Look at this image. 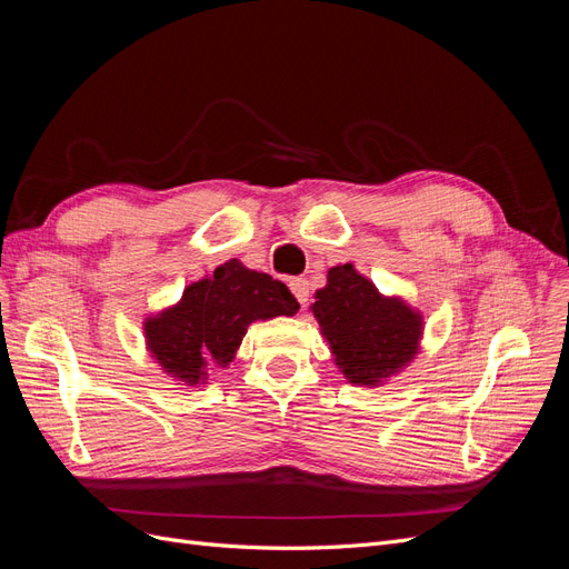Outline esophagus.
Instances as JSON below:
<instances>
[{
	"mask_svg": "<svg viewBox=\"0 0 569 569\" xmlns=\"http://www.w3.org/2000/svg\"><path fill=\"white\" fill-rule=\"evenodd\" d=\"M289 289H291V295L297 297V301L301 306H306L308 299H311V282H308L306 278H295V280H291Z\"/></svg>",
	"mask_w": 569,
	"mask_h": 569,
	"instance_id": "esophagus-1",
	"label": "esophagus"
}]
</instances>
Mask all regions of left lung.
Masks as SVG:
<instances>
[{
    "label": "left lung",
    "instance_id": "left-lung-1",
    "mask_svg": "<svg viewBox=\"0 0 569 569\" xmlns=\"http://www.w3.org/2000/svg\"><path fill=\"white\" fill-rule=\"evenodd\" d=\"M313 313L339 370L353 385H377L418 351L420 316L399 299H385L351 263L327 272Z\"/></svg>",
    "mask_w": 569,
    "mask_h": 569
}]
</instances>
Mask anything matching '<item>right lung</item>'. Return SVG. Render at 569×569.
<instances>
[{
	"label": "right lung",
	"mask_w": 569,
	"mask_h": 569,
	"mask_svg": "<svg viewBox=\"0 0 569 569\" xmlns=\"http://www.w3.org/2000/svg\"><path fill=\"white\" fill-rule=\"evenodd\" d=\"M297 299L284 282L232 261L213 278L189 284L182 301L144 325L149 351L166 372L187 385L203 380L209 360L228 366L253 320L295 316Z\"/></svg>",
	"instance_id": "1"
}]
</instances>
